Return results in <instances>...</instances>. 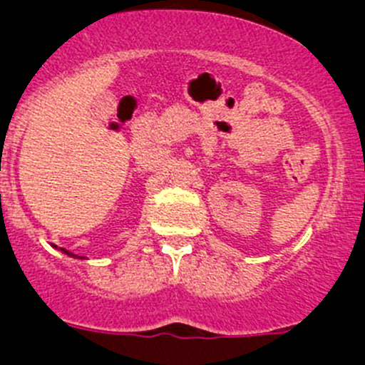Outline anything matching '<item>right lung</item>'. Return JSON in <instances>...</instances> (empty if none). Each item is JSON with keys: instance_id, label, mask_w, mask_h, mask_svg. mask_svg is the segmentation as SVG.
Instances as JSON below:
<instances>
[{"instance_id": "right-lung-1", "label": "right lung", "mask_w": 365, "mask_h": 365, "mask_svg": "<svg viewBox=\"0 0 365 365\" xmlns=\"http://www.w3.org/2000/svg\"><path fill=\"white\" fill-rule=\"evenodd\" d=\"M53 247L58 249V251H61L63 254H67V256H70V257H73V259H84V256H77V254L70 252V251H67V249H63V247H58V245H53Z\"/></svg>"}]
</instances>
